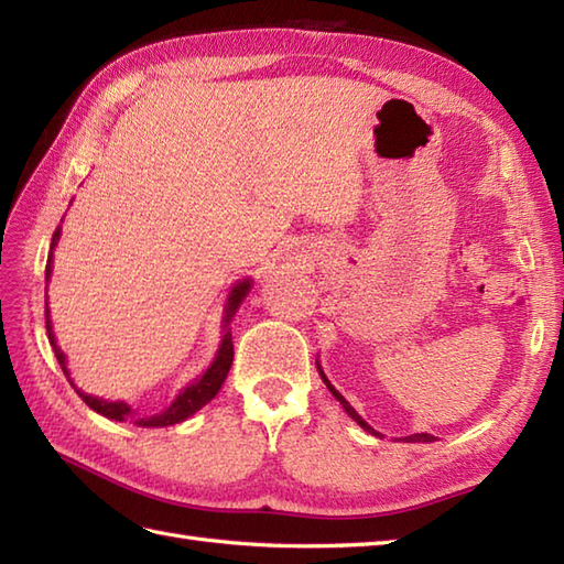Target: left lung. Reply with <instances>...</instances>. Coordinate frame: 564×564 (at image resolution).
I'll use <instances>...</instances> for the list:
<instances>
[{
	"label": "left lung",
	"mask_w": 564,
	"mask_h": 564,
	"mask_svg": "<svg viewBox=\"0 0 564 564\" xmlns=\"http://www.w3.org/2000/svg\"><path fill=\"white\" fill-rule=\"evenodd\" d=\"M317 370H319V376H322V380H325V386L329 388V392L334 394V398H337V400H339V404H341V406H344V410H346V414H349V416L354 419V422H356L358 426H361V429L370 431V434H373V436H380V434H378V431H376V429H370V426H368V424L364 422V419H361V416H358V412L354 410V406H351L349 402H346V400L341 398V394L337 392V388H334V386H332V382L327 380V376H325V373H322V368H319V366H317ZM404 441H412V443H414V441H416V443H419V441H422V443H429V441H434V436H431V434H412V436H404Z\"/></svg>",
	"instance_id": "8db88e82"
}]
</instances>
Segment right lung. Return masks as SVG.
Segmentation results:
<instances>
[{
  "instance_id": "obj_1",
  "label": "right lung",
  "mask_w": 564,
  "mask_h": 564,
  "mask_svg": "<svg viewBox=\"0 0 564 564\" xmlns=\"http://www.w3.org/2000/svg\"><path fill=\"white\" fill-rule=\"evenodd\" d=\"M59 239V227L53 235V242H51V254H47V263H45V281L51 279L53 273V249L57 245ZM251 289V281H239L230 297H227V307H225V327L227 322L232 319V315L237 313L239 303L245 301V295L249 293ZM45 329H47V339H51V346L55 351V358L59 368H63V373L67 376L69 380V373H67V366H65V354L57 349V341H55V334H53V325H51V315H47V303H45ZM232 356H235V349H232V334L230 329H225L223 334V341H220V349L218 354H215L213 364L208 366L206 373H203L198 380L191 382V386H186L182 392L176 394V400L166 406L164 412L160 414H152V416H135V412L130 410V404L126 402H109V400H99V398H91V394L82 392L79 388H75V382L69 380V386L77 390L79 398L87 402V406H91L94 412H99L101 416L106 419H113V422H126V419H130V422L138 424V426H148V429H154V426H172V424H178L184 422V419H188L194 412H198L203 404H208L215 394H218V390L223 388V382L227 378V373H230V366H232Z\"/></svg>"
}]
</instances>
